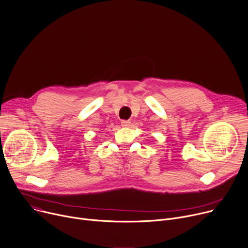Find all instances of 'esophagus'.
<instances>
[{"label": "esophagus", "mask_w": 248, "mask_h": 248, "mask_svg": "<svg viewBox=\"0 0 248 248\" xmlns=\"http://www.w3.org/2000/svg\"><path fill=\"white\" fill-rule=\"evenodd\" d=\"M130 124H131V122L129 120H122L121 121V126H123V127H128V126H130Z\"/></svg>", "instance_id": "obj_1"}]
</instances>
